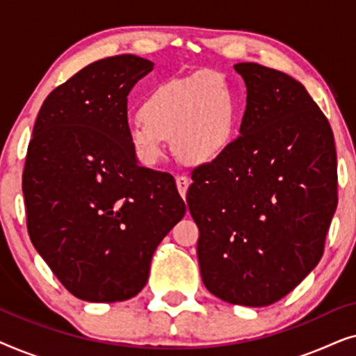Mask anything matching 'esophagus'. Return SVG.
<instances>
[{
	"label": "esophagus",
	"instance_id": "esophagus-1",
	"mask_svg": "<svg viewBox=\"0 0 356 356\" xmlns=\"http://www.w3.org/2000/svg\"><path fill=\"white\" fill-rule=\"evenodd\" d=\"M188 186H189V179L186 177H183V175H179V177H177V188H178L179 196H181V197L186 196Z\"/></svg>",
	"mask_w": 356,
	"mask_h": 356
}]
</instances>
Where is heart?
I'll use <instances>...</instances> for the list:
<instances>
[{"mask_svg":"<svg viewBox=\"0 0 356 356\" xmlns=\"http://www.w3.org/2000/svg\"><path fill=\"white\" fill-rule=\"evenodd\" d=\"M140 118L128 124V143L144 167L165 155L163 139L184 163L202 165L225 152L235 136V90L217 74H196L154 87L140 105Z\"/></svg>","mask_w":356,"mask_h":356,"instance_id":"b5f03b06","label":"heart"}]
</instances>
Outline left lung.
<instances>
[{"label":"left lung","mask_w":356,"mask_h":356,"mask_svg":"<svg viewBox=\"0 0 356 356\" xmlns=\"http://www.w3.org/2000/svg\"><path fill=\"white\" fill-rule=\"evenodd\" d=\"M235 71L246 86L240 134L194 170L186 201L206 289L259 308L290 293L323 257L337 155L329 121L301 82L257 63Z\"/></svg>","instance_id":"obj_1"}]
</instances>
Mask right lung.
Here are the masks:
<instances>
[{"mask_svg": "<svg viewBox=\"0 0 356 356\" xmlns=\"http://www.w3.org/2000/svg\"><path fill=\"white\" fill-rule=\"evenodd\" d=\"M152 70L136 55L86 66L43 102L27 149L29 236L66 290L90 303L138 295L186 212L172 175L140 167L128 143V94Z\"/></svg>", "mask_w": 356, "mask_h": 356, "instance_id": "add662e5", "label": "right lung"}]
</instances>
